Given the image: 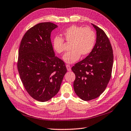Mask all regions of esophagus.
<instances>
[{
  "mask_svg": "<svg viewBox=\"0 0 131 131\" xmlns=\"http://www.w3.org/2000/svg\"><path fill=\"white\" fill-rule=\"evenodd\" d=\"M66 68H67V70H68V71H71V66H70V65H69V64H67L66 65Z\"/></svg>",
  "mask_w": 131,
  "mask_h": 131,
  "instance_id": "1",
  "label": "esophagus"
}]
</instances>
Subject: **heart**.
I'll return each instance as SVG.
<instances>
[{
  "instance_id": "b5f03b06",
  "label": "heart",
  "mask_w": 131,
  "mask_h": 131,
  "mask_svg": "<svg viewBox=\"0 0 131 131\" xmlns=\"http://www.w3.org/2000/svg\"><path fill=\"white\" fill-rule=\"evenodd\" d=\"M66 42H71L68 53L63 56V60L68 63H72L80 59L81 55L85 57L93 50L96 41L95 32L91 28L72 25L63 31ZM54 50L59 54L65 50L63 39L56 36L53 41Z\"/></svg>"
}]
</instances>
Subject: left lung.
<instances>
[{"mask_svg": "<svg viewBox=\"0 0 131 131\" xmlns=\"http://www.w3.org/2000/svg\"><path fill=\"white\" fill-rule=\"evenodd\" d=\"M92 25L96 32L95 46L86 58L71 69L76 76L74 91L84 101L98 98L105 91L110 80L114 61L113 49L105 33Z\"/></svg>", "mask_w": 131, "mask_h": 131, "instance_id": "8db88e82", "label": "left lung"}]
</instances>
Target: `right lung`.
I'll return each instance as SVG.
<instances>
[{
    "label": "right lung",
    "mask_w": 131,
    "mask_h": 131,
    "mask_svg": "<svg viewBox=\"0 0 131 131\" xmlns=\"http://www.w3.org/2000/svg\"><path fill=\"white\" fill-rule=\"evenodd\" d=\"M58 26L42 22L26 32L18 50L17 69L26 91L33 99L48 101L57 94L67 72L65 63L55 56L50 35Z\"/></svg>",
    "instance_id": "1"
}]
</instances>
